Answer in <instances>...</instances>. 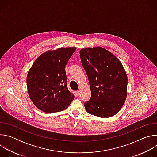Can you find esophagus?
<instances>
[{
	"mask_svg": "<svg viewBox=\"0 0 157 157\" xmlns=\"http://www.w3.org/2000/svg\"><path fill=\"white\" fill-rule=\"evenodd\" d=\"M76 94L77 96H79L80 95V91H77L76 92Z\"/></svg>",
	"mask_w": 157,
	"mask_h": 157,
	"instance_id": "34e87169",
	"label": "esophagus"
}]
</instances>
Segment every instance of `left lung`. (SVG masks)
Returning <instances> with one entry per match:
<instances>
[{
	"label": "left lung",
	"mask_w": 157,
	"mask_h": 157,
	"mask_svg": "<svg viewBox=\"0 0 157 157\" xmlns=\"http://www.w3.org/2000/svg\"><path fill=\"white\" fill-rule=\"evenodd\" d=\"M91 97L84 105L89 114L107 118L116 115L127 98V76L121 61L100 47L79 52Z\"/></svg>",
	"instance_id": "1"
}]
</instances>
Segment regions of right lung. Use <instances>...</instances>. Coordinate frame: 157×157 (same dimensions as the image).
<instances>
[{
    "label": "right lung",
    "mask_w": 157,
    "mask_h": 157,
    "mask_svg": "<svg viewBox=\"0 0 157 157\" xmlns=\"http://www.w3.org/2000/svg\"><path fill=\"white\" fill-rule=\"evenodd\" d=\"M76 47L60 48L41 54L33 63L27 77L29 97L34 105L47 113L68 108L74 95L67 87L65 66Z\"/></svg>",
    "instance_id": "add662e5"
}]
</instances>
